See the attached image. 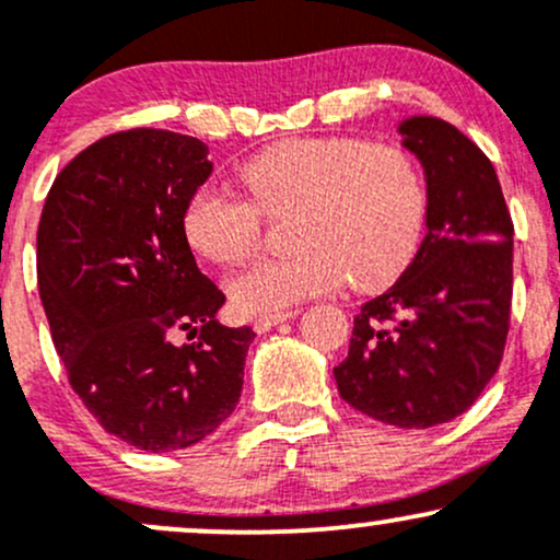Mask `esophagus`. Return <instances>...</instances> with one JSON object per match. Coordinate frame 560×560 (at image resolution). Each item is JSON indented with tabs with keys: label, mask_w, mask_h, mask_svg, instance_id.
<instances>
[{
	"label": "esophagus",
	"mask_w": 560,
	"mask_h": 560,
	"mask_svg": "<svg viewBox=\"0 0 560 560\" xmlns=\"http://www.w3.org/2000/svg\"><path fill=\"white\" fill-rule=\"evenodd\" d=\"M298 313L300 311H284V313H271V316H258L253 320V329L258 334H266V331H271L273 326L284 324V320H289V318H294Z\"/></svg>",
	"instance_id": "obj_1"
}]
</instances>
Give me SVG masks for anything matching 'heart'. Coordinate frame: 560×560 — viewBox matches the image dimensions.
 Listing matches in <instances>:
<instances>
[{
    "instance_id": "heart-1",
    "label": "heart",
    "mask_w": 560,
    "mask_h": 560,
    "mask_svg": "<svg viewBox=\"0 0 560 560\" xmlns=\"http://www.w3.org/2000/svg\"><path fill=\"white\" fill-rule=\"evenodd\" d=\"M247 199L199 189L184 210L197 255L234 266L255 249L262 215H289L287 258L253 262L229 281L247 316H271L350 281L376 292L400 276L419 249L427 191L400 147L358 139H289L242 165Z\"/></svg>"
}]
</instances>
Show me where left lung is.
I'll list each match as a JSON object with an SVG mask.
<instances>
[{
	"label": "left lung",
	"instance_id": "8db88e82",
	"mask_svg": "<svg viewBox=\"0 0 560 560\" xmlns=\"http://www.w3.org/2000/svg\"><path fill=\"white\" fill-rule=\"evenodd\" d=\"M427 178V236L387 292L355 316L334 369L345 402L397 429H429L474 405L503 358L513 223L498 173L455 126H397Z\"/></svg>",
	"mask_w": 560,
	"mask_h": 560
}]
</instances>
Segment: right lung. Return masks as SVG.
<instances>
[{"label":"right lung","instance_id":"obj_1","mask_svg":"<svg viewBox=\"0 0 560 560\" xmlns=\"http://www.w3.org/2000/svg\"><path fill=\"white\" fill-rule=\"evenodd\" d=\"M210 173L195 137L110 133L60 171L38 221V294L70 387L105 432L147 453L197 445L234 413L255 339L218 324L226 298L184 234ZM176 330L198 342L176 346Z\"/></svg>","mask_w":560,"mask_h":560}]
</instances>
